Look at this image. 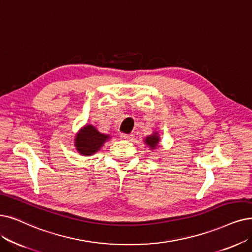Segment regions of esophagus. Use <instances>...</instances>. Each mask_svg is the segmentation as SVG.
<instances>
[{"mask_svg": "<svg viewBox=\"0 0 252 252\" xmlns=\"http://www.w3.org/2000/svg\"><path fill=\"white\" fill-rule=\"evenodd\" d=\"M133 136H134V134H132V133H130V134L122 133V134H121V138L125 139V140H131L133 138Z\"/></svg>", "mask_w": 252, "mask_h": 252, "instance_id": "34e87169", "label": "esophagus"}]
</instances>
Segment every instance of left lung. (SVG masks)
<instances>
[{"mask_svg":"<svg viewBox=\"0 0 252 252\" xmlns=\"http://www.w3.org/2000/svg\"><path fill=\"white\" fill-rule=\"evenodd\" d=\"M159 140H160V137H159L158 133H157V132H154L153 134L148 135V136L145 138L144 142H145V144H146L148 147L151 148V150H154V149L157 148Z\"/></svg>","mask_w":252,"mask_h":252,"instance_id":"obj_1","label":"left lung"}]
</instances>
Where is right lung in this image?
Here are the masks:
<instances>
[{
  "mask_svg": "<svg viewBox=\"0 0 252 252\" xmlns=\"http://www.w3.org/2000/svg\"><path fill=\"white\" fill-rule=\"evenodd\" d=\"M109 139L108 134L100 133L93 125H86L78 131L74 144L77 152L84 156H91L100 150Z\"/></svg>",
  "mask_w": 252,
  "mask_h": 252,
  "instance_id": "obj_1",
  "label": "right lung"
}]
</instances>
